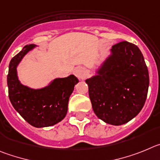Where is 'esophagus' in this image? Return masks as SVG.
<instances>
[{"label": "esophagus", "mask_w": 160, "mask_h": 160, "mask_svg": "<svg viewBox=\"0 0 160 160\" xmlns=\"http://www.w3.org/2000/svg\"><path fill=\"white\" fill-rule=\"evenodd\" d=\"M86 73V69L83 67H77L73 71V74L79 79H81L84 77Z\"/></svg>", "instance_id": "1"}]
</instances>
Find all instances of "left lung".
Segmentation results:
<instances>
[{
	"label": "left lung",
	"instance_id": "1",
	"mask_svg": "<svg viewBox=\"0 0 160 160\" xmlns=\"http://www.w3.org/2000/svg\"><path fill=\"white\" fill-rule=\"evenodd\" d=\"M95 114L105 123L122 125L139 113L148 96L149 74L136 44L122 41L85 80Z\"/></svg>",
	"mask_w": 160,
	"mask_h": 160
}]
</instances>
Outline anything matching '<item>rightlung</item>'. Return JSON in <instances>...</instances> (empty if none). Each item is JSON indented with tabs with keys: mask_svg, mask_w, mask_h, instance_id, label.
<instances>
[{
	"mask_svg": "<svg viewBox=\"0 0 160 160\" xmlns=\"http://www.w3.org/2000/svg\"><path fill=\"white\" fill-rule=\"evenodd\" d=\"M36 46L33 44L24 46L11 60L7 83L8 97L15 110L32 126L44 128L57 124L65 117L69 97L79 80L74 75H70L65 78H56L40 89L23 85L17 77V68Z\"/></svg>",
	"mask_w": 160,
	"mask_h": 160,
	"instance_id": "1",
	"label": "right lung"
}]
</instances>
